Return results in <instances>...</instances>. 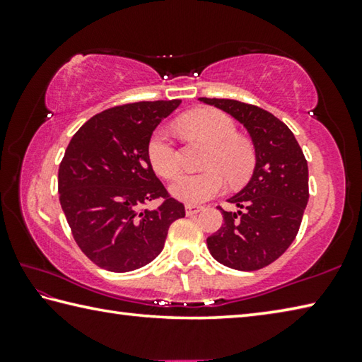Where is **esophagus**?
I'll return each instance as SVG.
<instances>
[{"instance_id": "34e87169", "label": "esophagus", "mask_w": 362, "mask_h": 362, "mask_svg": "<svg viewBox=\"0 0 362 362\" xmlns=\"http://www.w3.org/2000/svg\"><path fill=\"white\" fill-rule=\"evenodd\" d=\"M203 209H204L203 206H193V204H188V206L185 207L187 216H196V214H199Z\"/></svg>"}]
</instances>
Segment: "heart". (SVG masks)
<instances>
[{
	"label": "heart",
	"mask_w": 362,
	"mask_h": 362,
	"mask_svg": "<svg viewBox=\"0 0 362 362\" xmlns=\"http://www.w3.org/2000/svg\"><path fill=\"white\" fill-rule=\"evenodd\" d=\"M179 129L188 137L211 146L204 161L203 174L182 175L170 193L187 204H201L225 188V177L231 183L246 180L254 168V148L249 140L238 136V127L228 115L214 108H201L183 115L177 121ZM146 156L153 170L163 179H174L180 174V151L166 127L151 132L146 144Z\"/></svg>",
	"instance_id": "obj_1"
}]
</instances>
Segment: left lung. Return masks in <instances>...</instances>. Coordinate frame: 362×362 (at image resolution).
<instances>
[{
	"mask_svg": "<svg viewBox=\"0 0 362 362\" xmlns=\"http://www.w3.org/2000/svg\"><path fill=\"white\" fill-rule=\"evenodd\" d=\"M199 100L240 121L255 146L252 179L228 199L240 211L218 207L223 223L207 238V249L233 269L265 268L296 240L310 198L308 163L292 131L267 110L231 99Z\"/></svg>",
	"mask_w": 362,
	"mask_h": 362,
	"instance_id": "left-lung-1",
	"label": "left lung"
}]
</instances>
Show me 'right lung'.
Wrapping results in <instances>:
<instances>
[{
  "mask_svg": "<svg viewBox=\"0 0 362 362\" xmlns=\"http://www.w3.org/2000/svg\"><path fill=\"white\" fill-rule=\"evenodd\" d=\"M182 100L136 102L97 113L79 127L59 166V199L78 247L115 273L155 260L169 226L185 217L146 156L151 132ZM162 201L156 210L143 206Z\"/></svg>",
  "mask_w": 362,
  "mask_h": 362,
  "instance_id": "right-lung-1",
  "label": "right lung"
}]
</instances>
